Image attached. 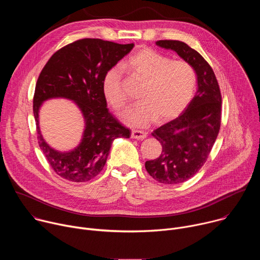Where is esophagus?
Returning <instances> with one entry per match:
<instances>
[{"label": "esophagus", "instance_id": "esophagus-1", "mask_svg": "<svg viewBox=\"0 0 260 260\" xmlns=\"http://www.w3.org/2000/svg\"><path fill=\"white\" fill-rule=\"evenodd\" d=\"M147 137V133L143 131H132V138L136 140H144Z\"/></svg>", "mask_w": 260, "mask_h": 260}]
</instances>
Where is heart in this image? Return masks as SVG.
<instances>
[{"label":"heart","instance_id":"heart-1","mask_svg":"<svg viewBox=\"0 0 260 260\" xmlns=\"http://www.w3.org/2000/svg\"><path fill=\"white\" fill-rule=\"evenodd\" d=\"M145 81L140 100L124 115L123 120L133 127H146L157 118L164 123L176 118L190 103L197 84L196 73L186 61L173 60L151 48H141L124 62ZM106 100L115 111H123L127 100L123 92V75L119 68L110 69L103 79Z\"/></svg>","mask_w":260,"mask_h":260}]
</instances>
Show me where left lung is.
I'll return each mask as SVG.
<instances>
[{"label":"left lung","instance_id":"obj_1","mask_svg":"<svg viewBox=\"0 0 260 260\" xmlns=\"http://www.w3.org/2000/svg\"><path fill=\"white\" fill-rule=\"evenodd\" d=\"M156 45L177 52L198 77V91L184 112L152 133L162 146L160 155L145 162L154 180L179 184L201 170L212 150L221 124V92L213 69L197 50L178 40H159Z\"/></svg>","mask_w":260,"mask_h":260}]
</instances>
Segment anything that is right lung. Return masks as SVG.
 <instances>
[{
  "instance_id": "1",
  "label": "right lung",
  "mask_w": 260,
  "mask_h": 260,
  "mask_svg": "<svg viewBox=\"0 0 260 260\" xmlns=\"http://www.w3.org/2000/svg\"><path fill=\"white\" fill-rule=\"evenodd\" d=\"M134 47L101 39H80L57 50L48 59L37 81L32 100L38 143L53 171L72 182H86L103 170L116 138H129L123 126L107 108L103 91L105 74ZM52 97L75 101L85 117L82 143L69 153L56 152L44 141L39 127V109Z\"/></svg>"
}]
</instances>
